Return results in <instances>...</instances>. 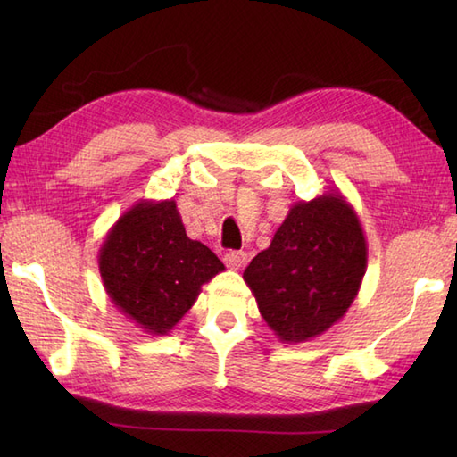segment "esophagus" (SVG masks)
Masks as SVG:
<instances>
[{
    "mask_svg": "<svg viewBox=\"0 0 457 457\" xmlns=\"http://www.w3.org/2000/svg\"><path fill=\"white\" fill-rule=\"evenodd\" d=\"M223 261H226V265L229 269L237 270L247 263V253H245V251H228V253L223 255Z\"/></svg>",
    "mask_w": 457,
    "mask_h": 457,
    "instance_id": "34e87169",
    "label": "esophagus"
}]
</instances>
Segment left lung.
Masks as SVG:
<instances>
[{
  "label": "left lung",
  "instance_id": "obj_1",
  "mask_svg": "<svg viewBox=\"0 0 457 457\" xmlns=\"http://www.w3.org/2000/svg\"><path fill=\"white\" fill-rule=\"evenodd\" d=\"M365 269L363 228L352 204L334 190L296 202L244 280L280 342L298 344L344 318Z\"/></svg>",
  "mask_w": 457,
  "mask_h": 457
}]
</instances>
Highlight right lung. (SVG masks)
<instances>
[{
  "instance_id": "add662e5",
  "label": "right lung",
  "mask_w": 457,
  "mask_h": 457,
  "mask_svg": "<svg viewBox=\"0 0 457 457\" xmlns=\"http://www.w3.org/2000/svg\"><path fill=\"white\" fill-rule=\"evenodd\" d=\"M115 308L151 336H167L223 263L187 236L174 200H141L113 223L98 255Z\"/></svg>"
}]
</instances>
